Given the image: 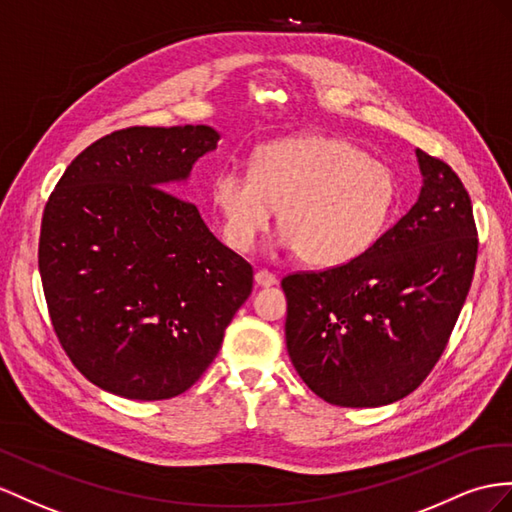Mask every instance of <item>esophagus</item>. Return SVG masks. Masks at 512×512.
<instances>
[{
	"label": "esophagus",
	"instance_id": "1",
	"mask_svg": "<svg viewBox=\"0 0 512 512\" xmlns=\"http://www.w3.org/2000/svg\"><path fill=\"white\" fill-rule=\"evenodd\" d=\"M255 283L259 287H270V285H277V277H274V274L268 272V270H257L255 272Z\"/></svg>",
	"mask_w": 512,
	"mask_h": 512
}]
</instances>
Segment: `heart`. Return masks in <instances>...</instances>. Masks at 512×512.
<instances>
[{
  "label": "heart",
  "instance_id": "heart-1",
  "mask_svg": "<svg viewBox=\"0 0 512 512\" xmlns=\"http://www.w3.org/2000/svg\"><path fill=\"white\" fill-rule=\"evenodd\" d=\"M396 199L387 164L322 134L268 142L248 173L225 168L212 181L220 233L233 251H251L279 212L281 244L318 268L344 266L370 251Z\"/></svg>",
  "mask_w": 512,
  "mask_h": 512
}]
</instances>
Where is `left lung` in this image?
Instances as JSON below:
<instances>
[{
	"instance_id": "8db88e82",
	"label": "left lung",
	"mask_w": 512,
	"mask_h": 512,
	"mask_svg": "<svg viewBox=\"0 0 512 512\" xmlns=\"http://www.w3.org/2000/svg\"><path fill=\"white\" fill-rule=\"evenodd\" d=\"M417 203L370 251L281 281L298 376L337 406L391 404L424 383L474 279V209L454 170L415 149Z\"/></svg>"
}]
</instances>
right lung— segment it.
I'll list each match as a JSON object with an SVG mask.
<instances>
[{
  "label": "right lung",
  "instance_id": "obj_1",
  "mask_svg": "<svg viewBox=\"0 0 512 512\" xmlns=\"http://www.w3.org/2000/svg\"><path fill=\"white\" fill-rule=\"evenodd\" d=\"M218 140L207 125L114 131L75 157L45 205L51 324L75 368L114 396L190 389L253 292L251 264L173 194Z\"/></svg>",
  "mask_w": 512,
  "mask_h": 512
}]
</instances>
